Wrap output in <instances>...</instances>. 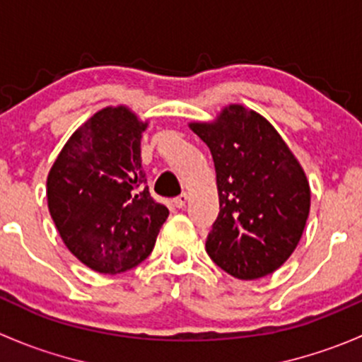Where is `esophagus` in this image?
Masks as SVG:
<instances>
[{
    "mask_svg": "<svg viewBox=\"0 0 362 362\" xmlns=\"http://www.w3.org/2000/svg\"><path fill=\"white\" fill-rule=\"evenodd\" d=\"M187 202H189V196L184 192V194H180L178 198H175L173 203H175V206H177V208H184L185 204H187Z\"/></svg>",
    "mask_w": 362,
    "mask_h": 362,
    "instance_id": "1",
    "label": "esophagus"
}]
</instances>
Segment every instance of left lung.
I'll use <instances>...</instances> for the list:
<instances>
[{"label": "left lung", "instance_id": "left-lung-1", "mask_svg": "<svg viewBox=\"0 0 362 362\" xmlns=\"http://www.w3.org/2000/svg\"><path fill=\"white\" fill-rule=\"evenodd\" d=\"M191 129L210 148L217 173L221 211L208 233V255L236 279L269 275L291 257L305 229V171L275 127L242 105Z\"/></svg>", "mask_w": 362, "mask_h": 362}]
</instances>
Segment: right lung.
I'll return each instance as SVG.
<instances>
[{
    "label": "right lung",
    "instance_id": "add662e5",
    "mask_svg": "<svg viewBox=\"0 0 362 362\" xmlns=\"http://www.w3.org/2000/svg\"><path fill=\"white\" fill-rule=\"evenodd\" d=\"M145 127L126 107L103 108L71 134L47 178L50 217L64 245L98 273L147 259L170 215L148 192L141 168Z\"/></svg>",
    "mask_w": 362,
    "mask_h": 362
}]
</instances>
